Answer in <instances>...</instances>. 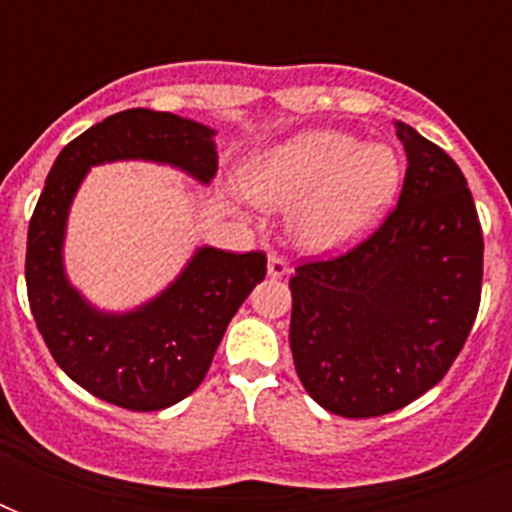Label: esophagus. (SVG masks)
<instances>
[{
	"label": "esophagus",
	"instance_id": "34e87169",
	"mask_svg": "<svg viewBox=\"0 0 512 512\" xmlns=\"http://www.w3.org/2000/svg\"><path fill=\"white\" fill-rule=\"evenodd\" d=\"M292 273V265L284 260L281 255H271L268 257V276H273V279H284V276H289Z\"/></svg>",
	"mask_w": 512,
	"mask_h": 512
}]
</instances>
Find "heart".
<instances>
[{
  "label": "heart",
  "instance_id": "obj_1",
  "mask_svg": "<svg viewBox=\"0 0 512 512\" xmlns=\"http://www.w3.org/2000/svg\"><path fill=\"white\" fill-rule=\"evenodd\" d=\"M401 156L388 143L316 130L252 164L247 193L263 207H295L297 241L316 252L348 247L380 223L401 185Z\"/></svg>",
  "mask_w": 512,
  "mask_h": 512
}]
</instances>
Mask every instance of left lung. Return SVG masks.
Here are the masks:
<instances>
[{
    "label": "left lung",
    "mask_w": 512,
    "mask_h": 512,
    "mask_svg": "<svg viewBox=\"0 0 512 512\" xmlns=\"http://www.w3.org/2000/svg\"><path fill=\"white\" fill-rule=\"evenodd\" d=\"M406 175L366 239L289 279V348L308 396L364 420L444 380L481 305L484 233L468 180L444 148L396 122Z\"/></svg>",
    "instance_id": "left-lung-1"
}]
</instances>
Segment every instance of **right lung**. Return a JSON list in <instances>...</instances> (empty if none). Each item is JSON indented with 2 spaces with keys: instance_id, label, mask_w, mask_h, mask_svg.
Listing matches in <instances>:
<instances>
[{
  "instance_id": "right-lung-1",
  "label": "right lung",
  "mask_w": 512,
  "mask_h": 512,
  "mask_svg": "<svg viewBox=\"0 0 512 512\" xmlns=\"http://www.w3.org/2000/svg\"><path fill=\"white\" fill-rule=\"evenodd\" d=\"M212 135L167 111L130 108L108 116L60 151L28 223V305L44 345L76 385L130 412H159L199 388L228 321L265 279L268 257L204 247L154 303L103 316L63 276L68 204L92 164L114 159L170 162L207 183L217 172Z\"/></svg>"
}]
</instances>
